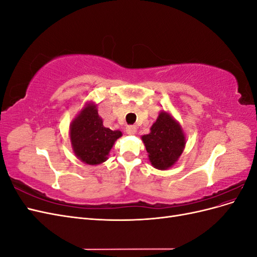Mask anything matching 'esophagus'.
<instances>
[{"mask_svg": "<svg viewBox=\"0 0 257 257\" xmlns=\"http://www.w3.org/2000/svg\"><path fill=\"white\" fill-rule=\"evenodd\" d=\"M125 132L128 135H134V134H136V127L134 125H127L125 127Z\"/></svg>", "mask_w": 257, "mask_h": 257, "instance_id": "34e87169", "label": "esophagus"}]
</instances>
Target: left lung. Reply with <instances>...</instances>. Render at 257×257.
Masks as SVG:
<instances>
[{
    "label": "left lung",
    "instance_id": "1",
    "mask_svg": "<svg viewBox=\"0 0 257 257\" xmlns=\"http://www.w3.org/2000/svg\"><path fill=\"white\" fill-rule=\"evenodd\" d=\"M150 131L149 134L144 135L142 138L147 152L149 153L151 164L161 170L172 167L185 146L182 128L172 115L162 111Z\"/></svg>",
    "mask_w": 257,
    "mask_h": 257
}]
</instances>
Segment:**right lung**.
Segmentation results:
<instances>
[{
  "label": "right lung",
  "mask_w": 257,
  "mask_h": 257,
  "mask_svg": "<svg viewBox=\"0 0 257 257\" xmlns=\"http://www.w3.org/2000/svg\"><path fill=\"white\" fill-rule=\"evenodd\" d=\"M71 142L77 158L85 164L97 165L107 160L114 142L122 136L120 131L103 125L96 106L89 104L72 122Z\"/></svg>",
  "instance_id": "right-lung-1"
}]
</instances>
